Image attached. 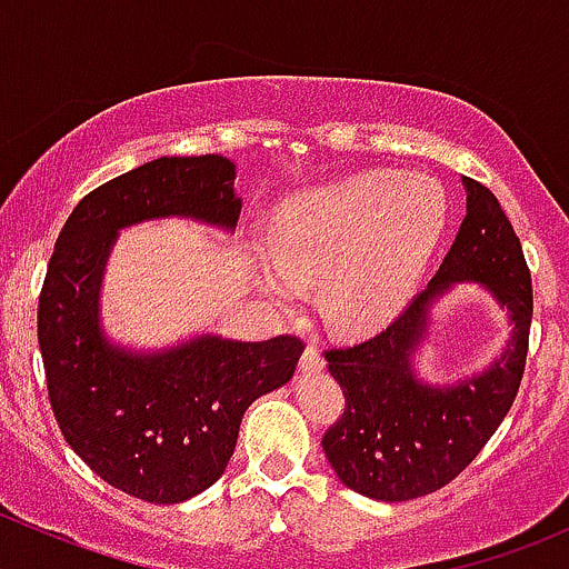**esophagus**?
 Instances as JSON below:
<instances>
[{"instance_id":"obj_1","label":"esophagus","mask_w":569,"mask_h":569,"mask_svg":"<svg viewBox=\"0 0 569 569\" xmlns=\"http://www.w3.org/2000/svg\"><path fill=\"white\" fill-rule=\"evenodd\" d=\"M302 371H321L325 369V355H321V349L317 343H308L306 352H302V360H300Z\"/></svg>"}]
</instances>
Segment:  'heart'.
I'll use <instances>...</instances> for the list:
<instances>
[{
  "mask_svg": "<svg viewBox=\"0 0 569 569\" xmlns=\"http://www.w3.org/2000/svg\"><path fill=\"white\" fill-rule=\"evenodd\" d=\"M446 222V194L423 176L360 173L283 200L269 217L261 283L291 302L297 280H325L321 306L347 330L388 321L410 300Z\"/></svg>",
  "mask_w": 569,
  "mask_h": 569,
  "instance_id": "b5f03b06",
  "label": "heart"
}]
</instances>
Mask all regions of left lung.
<instances>
[{
  "label": "left lung",
  "mask_w": 569,
  "mask_h": 569,
  "mask_svg": "<svg viewBox=\"0 0 569 569\" xmlns=\"http://www.w3.org/2000/svg\"><path fill=\"white\" fill-rule=\"evenodd\" d=\"M465 187L468 214L427 289L366 341L325 349L347 407L321 449L349 490L377 501H410L457 479L501 427L523 380L533 311L529 263L496 194L473 178ZM462 279L485 282L508 308L513 343L485 376L429 389L411 377L409 358L428 302Z\"/></svg>",
  "instance_id": "8db88e82"
}]
</instances>
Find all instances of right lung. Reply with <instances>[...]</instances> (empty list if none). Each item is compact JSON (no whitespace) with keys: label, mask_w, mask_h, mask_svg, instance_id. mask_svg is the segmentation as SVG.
<instances>
[{"label":"right lung","mask_w":569,"mask_h":569,"mask_svg":"<svg viewBox=\"0 0 569 569\" xmlns=\"http://www.w3.org/2000/svg\"><path fill=\"white\" fill-rule=\"evenodd\" d=\"M226 157H162L84 194L57 237L38 300V343L51 410L73 451L114 490L178 503L214 485L258 396L286 386L306 343L206 336L153 358L109 347L99 286L118 228L183 214L233 228Z\"/></svg>","instance_id":"right-lung-1"}]
</instances>
